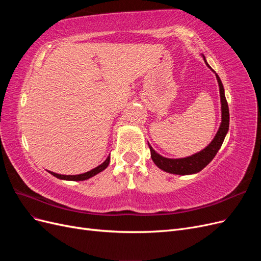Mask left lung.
<instances>
[{
	"label": "left lung",
	"mask_w": 261,
	"mask_h": 261,
	"mask_svg": "<svg viewBox=\"0 0 261 261\" xmlns=\"http://www.w3.org/2000/svg\"><path fill=\"white\" fill-rule=\"evenodd\" d=\"M202 58L207 66L210 69H212L207 63V60L204 58V55H202ZM216 77L219 84L220 99H221V124L215 138H213L211 140V143L206 148L202 149L201 151L186 158H178V159H170V158L162 156L161 154L158 153L148 143L150 152H151L152 161L154 162L156 167L161 169L162 171L171 173V174H177V175L195 174V173H198L203 168L207 167V165L212 161L213 158L216 156L221 146H222L223 140L228 130V125H230V113H228V106L225 99L222 82H221L220 77L218 76L217 73H216Z\"/></svg>",
	"instance_id": "1"
}]
</instances>
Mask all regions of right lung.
I'll return each mask as SVG.
<instances>
[{
  "label": "right lung",
  "instance_id": "right-lung-1",
  "mask_svg": "<svg viewBox=\"0 0 261 261\" xmlns=\"http://www.w3.org/2000/svg\"><path fill=\"white\" fill-rule=\"evenodd\" d=\"M110 163V155L105 160V162H102L100 165H98L97 168H94L88 172L83 173V174H78V175H62V174H58V173H54L51 171H48L50 174H52L53 176L58 177L60 179H64V180H85V179H88L94 175L99 174L100 172H102L103 170H106L108 168V165Z\"/></svg>",
  "mask_w": 261,
  "mask_h": 261
}]
</instances>
